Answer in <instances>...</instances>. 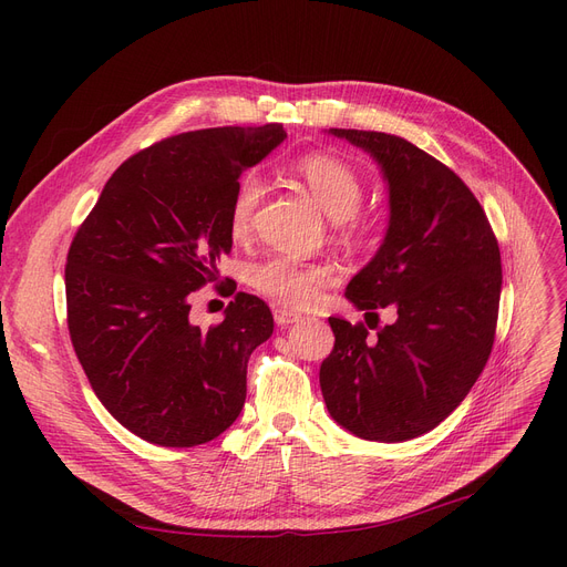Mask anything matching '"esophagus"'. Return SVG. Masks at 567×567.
Listing matches in <instances>:
<instances>
[{
  "mask_svg": "<svg viewBox=\"0 0 567 567\" xmlns=\"http://www.w3.org/2000/svg\"><path fill=\"white\" fill-rule=\"evenodd\" d=\"M274 319H276V323L280 326V329H287V326H291V323H299L303 317H301L299 312H291V310L278 308V310L274 312Z\"/></svg>",
  "mask_w": 567,
  "mask_h": 567,
  "instance_id": "esophagus-1",
  "label": "esophagus"
}]
</instances>
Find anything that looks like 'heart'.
Returning a JSON list of instances; mask_svg holds the SVG:
<instances>
[{
	"instance_id": "b5f03b06",
	"label": "heart",
	"mask_w": 567,
	"mask_h": 567,
	"mask_svg": "<svg viewBox=\"0 0 567 567\" xmlns=\"http://www.w3.org/2000/svg\"><path fill=\"white\" fill-rule=\"evenodd\" d=\"M291 174L310 190L323 214L338 220L340 234L351 238L361 231L355 212L363 202V178L347 161L333 154H306L291 163ZM266 195L264 178L255 172L244 174L229 204V234L236 241L250 236L255 214ZM333 278V268L326 264H308L287 255H278L255 264L248 274L250 285L287 308H308L317 301L319 289Z\"/></svg>"
}]
</instances>
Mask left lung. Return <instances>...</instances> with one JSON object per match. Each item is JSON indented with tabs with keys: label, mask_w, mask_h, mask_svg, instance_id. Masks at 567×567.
<instances>
[{
	"label": "left lung",
	"mask_w": 567,
	"mask_h": 567,
	"mask_svg": "<svg viewBox=\"0 0 567 567\" xmlns=\"http://www.w3.org/2000/svg\"><path fill=\"white\" fill-rule=\"evenodd\" d=\"M368 152L389 186V227L344 296L395 321L370 338L329 317L336 347L321 363L326 409L347 432L400 443L434 430L462 404L494 344L501 252L481 202L462 178L404 137L331 128Z\"/></svg>",
	"instance_id": "8db88e82"
}]
</instances>
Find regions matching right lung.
Masks as SVG:
<instances>
[{"label": "right lung", "instance_id": "1", "mask_svg": "<svg viewBox=\"0 0 567 567\" xmlns=\"http://www.w3.org/2000/svg\"><path fill=\"white\" fill-rule=\"evenodd\" d=\"M287 137L282 124L225 126L156 142L116 167L66 259L69 333L103 406L140 439L193 449L244 409L250 353L274 315L238 291L208 331L190 293L231 250L238 176Z\"/></svg>", "mask_w": 567, "mask_h": 567}]
</instances>
